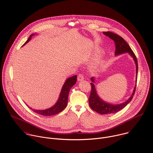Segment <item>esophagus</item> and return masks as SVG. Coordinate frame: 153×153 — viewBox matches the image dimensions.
I'll list each match as a JSON object with an SVG mask.
<instances>
[{
  "instance_id": "1",
  "label": "esophagus",
  "mask_w": 153,
  "mask_h": 153,
  "mask_svg": "<svg viewBox=\"0 0 153 153\" xmlns=\"http://www.w3.org/2000/svg\"><path fill=\"white\" fill-rule=\"evenodd\" d=\"M83 79H84V77H83V76L82 74H79L78 75V76H77V80L78 81H82V80H83Z\"/></svg>"
}]
</instances>
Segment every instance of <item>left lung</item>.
<instances>
[{"mask_svg": "<svg viewBox=\"0 0 153 153\" xmlns=\"http://www.w3.org/2000/svg\"><path fill=\"white\" fill-rule=\"evenodd\" d=\"M103 34L108 36L113 40L114 41L115 45H116V51L115 55L118 56L122 54L128 53L133 58V60L136 63V82H137V73H138V63L137 58L131 49L129 45L126 42V41L120 36L114 34L112 32L108 31V32H103ZM91 80L92 83H91V91L90 93V96L89 97V105L90 108L95 111L96 112L101 114H112L116 113L119 111H120L123 108H125L130 102L132 100L133 96L134 95L135 91H136V86L134 87L133 94L125 102L121 103L120 104H111L110 103H107L103 101L97 94L96 87L94 85L95 83V77H91Z\"/></svg>", "mask_w": 153, "mask_h": 153, "instance_id": "obj_1", "label": "left lung"}]
</instances>
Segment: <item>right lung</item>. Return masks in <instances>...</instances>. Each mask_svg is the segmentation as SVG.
<instances>
[{
	"label": "right lung",
	"mask_w": 153,
	"mask_h": 153,
	"mask_svg": "<svg viewBox=\"0 0 153 153\" xmlns=\"http://www.w3.org/2000/svg\"><path fill=\"white\" fill-rule=\"evenodd\" d=\"M34 35V34H32L31 35H30V37L24 43V45H25L26 43H27L31 40V37L33 36ZM76 81H77L76 75L70 77L66 80V81L65 82L62 88L59 99L57 100L55 105L51 106V108L46 109V110H34V109H33L30 106L29 108L34 112L40 115L45 116H53L59 113L60 112L62 111L65 108H66L68 103V97L70 93V90H71V87L76 84Z\"/></svg>",
	"instance_id": "right-lung-1"
}]
</instances>
